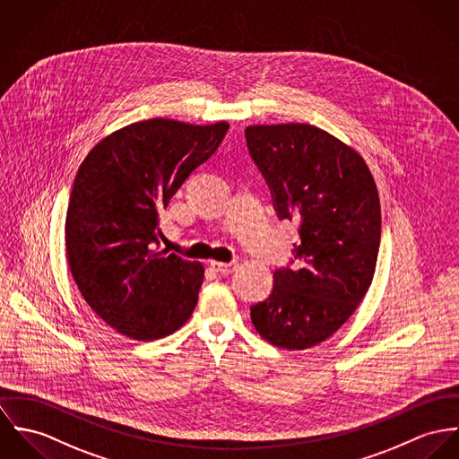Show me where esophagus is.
Here are the masks:
<instances>
[{
  "mask_svg": "<svg viewBox=\"0 0 459 459\" xmlns=\"http://www.w3.org/2000/svg\"><path fill=\"white\" fill-rule=\"evenodd\" d=\"M211 267L214 271H218L220 274H229L238 267V262L236 260H232V262H214V260H211Z\"/></svg>",
  "mask_w": 459,
  "mask_h": 459,
  "instance_id": "esophagus-1",
  "label": "esophagus"
}]
</instances>
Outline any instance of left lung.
Instances as JSON below:
<instances>
[{"label": "left lung", "mask_w": 459, "mask_h": 459, "mask_svg": "<svg viewBox=\"0 0 459 459\" xmlns=\"http://www.w3.org/2000/svg\"><path fill=\"white\" fill-rule=\"evenodd\" d=\"M247 146L280 220H299L296 267L250 307L269 343L303 351L333 336L368 292L380 247V201L369 169L331 134L305 123L256 125Z\"/></svg>", "instance_id": "obj_1"}]
</instances>
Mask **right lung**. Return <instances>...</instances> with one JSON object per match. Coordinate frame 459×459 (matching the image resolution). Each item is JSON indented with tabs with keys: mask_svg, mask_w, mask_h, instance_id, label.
Segmentation results:
<instances>
[{
	"mask_svg": "<svg viewBox=\"0 0 459 459\" xmlns=\"http://www.w3.org/2000/svg\"><path fill=\"white\" fill-rule=\"evenodd\" d=\"M229 123L148 119L99 143L74 181L65 223L72 276L117 333L152 342L194 313L204 267L160 248L158 212L221 144Z\"/></svg>",
	"mask_w": 459,
	"mask_h": 459,
	"instance_id": "obj_1",
	"label": "right lung"
}]
</instances>
